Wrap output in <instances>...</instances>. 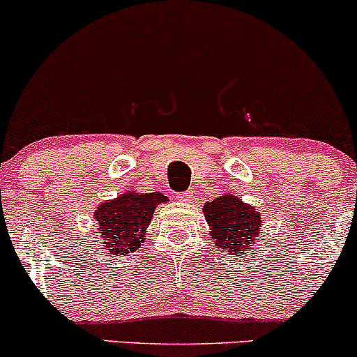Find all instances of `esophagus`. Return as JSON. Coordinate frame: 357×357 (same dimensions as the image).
Returning <instances> with one entry per match:
<instances>
[{
  "label": "esophagus",
  "instance_id": "34e87169",
  "mask_svg": "<svg viewBox=\"0 0 357 357\" xmlns=\"http://www.w3.org/2000/svg\"><path fill=\"white\" fill-rule=\"evenodd\" d=\"M191 197H193V195H191V191H185V193L178 195V199H179V202H183V203H190Z\"/></svg>",
  "mask_w": 357,
  "mask_h": 357
}]
</instances>
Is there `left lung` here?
I'll list each match as a JSON object with an SVG mask.
<instances>
[{
    "label": "left lung",
    "instance_id": "1",
    "mask_svg": "<svg viewBox=\"0 0 357 357\" xmlns=\"http://www.w3.org/2000/svg\"><path fill=\"white\" fill-rule=\"evenodd\" d=\"M210 234L220 249H227L232 256L248 249L249 244L261 238V213L234 195H223L203 206ZM244 256V252H242Z\"/></svg>",
    "mask_w": 357,
    "mask_h": 357
}]
</instances>
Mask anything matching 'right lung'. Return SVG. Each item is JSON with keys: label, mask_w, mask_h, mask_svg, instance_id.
Here are the masks:
<instances>
[{"label": "right lung", "mask_w": 357, "mask_h": 357, "mask_svg": "<svg viewBox=\"0 0 357 357\" xmlns=\"http://www.w3.org/2000/svg\"><path fill=\"white\" fill-rule=\"evenodd\" d=\"M162 193H127L101 203L95 211L100 248L107 254L127 256L146 241V230L159 203H166Z\"/></svg>", "instance_id": "1"}]
</instances>
